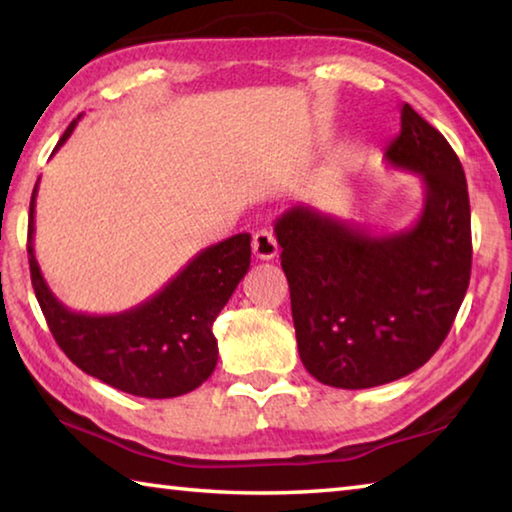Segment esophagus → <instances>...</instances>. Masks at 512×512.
Wrapping results in <instances>:
<instances>
[{
	"instance_id": "esophagus-1",
	"label": "esophagus",
	"mask_w": 512,
	"mask_h": 512,
	"mask_svg": "<svg viewBox=\"0 0 512 512\" xmlns=\"http://www.w3.org/2000/svg\"><path fill=\"white\" fill-rule=\"evenodd\" d=\"M253 253L257 259H273L277 255V241L273 232L257 230L253 235Z\"/></svg>"
}]
</instances>
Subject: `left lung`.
Segmentation results:
<instances>
[{
    "label": "left lung",
    "mask_w": 512,
    "mask_h": 512,
    "mask_svg": "<svg viewBox=\"0 0 512 512\" xmlns=\"http://www.w3.org/2000/svg\"><path fill=\"white\" fill-rule=\"evenodd\" d=\"M400 119L402 131L384 158L422 180V212L411 228L372 235L305 203L275 221L300 359L311 377L334 388L381 386L424 366L470 284L461 160L409 103Z\"/></svg>",
    "instance_id": "obj_1"
}]
</instances>
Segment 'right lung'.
Here are the masks:
<instances>
[{
  "instance_id": "add662e5",
  "label": "right lung",
  "mask_w": 512,
  "mask_h": 512,
  "mask_svg": "<svg viewBox=\"0 0 512 512\" xmlns=\"http://www.w3.org/2000/svg\"><path fill=\"white\" fill-rule=\"evenodd\" d=\"M79 119L67 126L54 153ZM36 194L38 183L29 205L31 282L51 334L69 361L117 391L149 400H167L201 386L219 359L214 318L250 268L248 232L201 250L155 296L133 309L108 316L81 314L67 309L42 277L33 250Z\"/></svg>"
}]
</instances>
